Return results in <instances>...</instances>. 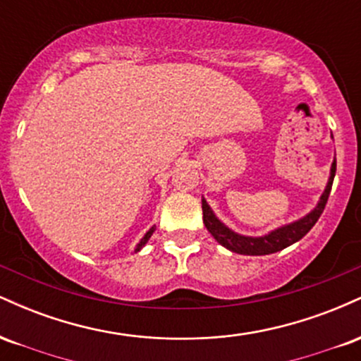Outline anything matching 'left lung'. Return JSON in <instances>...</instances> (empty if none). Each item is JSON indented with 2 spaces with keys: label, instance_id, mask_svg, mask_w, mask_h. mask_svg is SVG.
Masks as SVG:
<instances>
[{
  "label": "left lung",
  "instance_id": "1",
  "mask_svg": "<svg viewBox=\"0 0 361 361\" xmlns=\"http://www.w3.org/2000/svg\"><path fill=\"white\" fill-rule=\"evenodd\" d=\"M331 137H333V134H331ZM334 175H336V157H334L333 164H331L329 180H327V185L324 192L321 195V198H319L317 205L314 207L307 215L299 219V221L285 224V226L279 227V229H273L271 233L258 235V238H255V235H243L235 233L233 229H229V227L214 214V210L210 209L209 204H207L205 198L202 197V212H204V224L207 231L214 235V239L219 244H222V246L227 247L229 251L238 252V255L263 256L285 250L290 244L300 241V239L312 229L314 224L317 222V219L321 217L322 210H324V207L327 204V198H329Z\"/></svg>",
  "mask_w": 361,
  "mask_h": 361
}]
</instances>
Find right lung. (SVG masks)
I'll list each match as a JSON object with an SVG mask.
<instances>
[{
    "instance_id": "obj_1",
    "label": "right lung",
    "mask_w": 361,
    "mask_h": 361,
    "mask_svg": "<svg viewBox=\"0 0 361 361\" xmlns=\"http://www.w3.org/2000/svg\"><path fill=\"white\" fill-rule=\"evenodd\" d=\"M154 229H156V227L154 226H152L151 227V229H149L147 231V233L146 234H144V238L142 239H140V241H139V244H137V246H135V252H137V251H140V250H142V247H144V244H146L147 241H149V238H151V235H152V233H154Z\"/></svg>"
}]
</instances>
